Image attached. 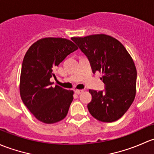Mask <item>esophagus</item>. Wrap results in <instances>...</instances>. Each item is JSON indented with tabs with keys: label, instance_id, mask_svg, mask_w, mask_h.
<instances>
[{
	"label": "esophagus",
	"instance_id": "1",
	"mask_svg": "<svg viewBox=\"0 0 154 154\" xmlns=\"http://www.w3.org/2000/svg\"><path fill=\"white\" fill-rule=\"evenodd\" d=\"M83 93V90H75V94L79 95V94H81V93Z\"/></svg>",
	"mask_w": 154,
	"mask_h": 154
}]
</instances>
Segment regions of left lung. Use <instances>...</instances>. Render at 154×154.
I'll return each mask as SVG.
<instances>
[{"mask_svg": "<svg viewBox=\"0 0 154 154\" xmlns=\"http://www.w3.org/2000/svg\"><path fill=\"white\" fill-rule=\"evenodd\" d=\"M90 61L93 73L104 75V90H90V113L97 120L112 122L121 118L135 99L137 72L132 58L118 40L104 34L72 38Z\"/></svg>", "mask_w": 154, "mask_h": 154, "instance_id": "obj_1", "label": "left lung"}]
</instances>
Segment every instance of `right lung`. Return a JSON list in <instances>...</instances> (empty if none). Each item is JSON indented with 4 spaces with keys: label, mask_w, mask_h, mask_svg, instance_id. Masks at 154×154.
Listing matches in <instances>:
<instances>
[{
    "label": "right lung",
    "mask_w": 154,
    "mask_h": 154,
    "mask_svg": "<svg viewBox=\"0 0 154 154\" xmlns=\"http://www.w3.org/2000/svg\"><path fill=\"white\" fill-rule=\"evenodd\" d=\"M71 41L45 38L32 44L22 63L20 94L23 104L42 122L53 124L64 119L73 100V91L55 85L50 79L64 58L78 50Z\"/></svg>",
    "instance_id": "right-lung-1"
}]
</instances>
